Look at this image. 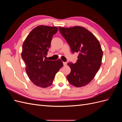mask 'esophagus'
<instances>
[{
    "label": "esophagus",
    "instance_id": "esophagus-1",
    "mask_svg": "<svg viewBox=\"0 0 122 122\" xmlns=\"http://www.w3.org/2000/svg\"><path fill=\"white\" fill-rule=\"evenodd\" d=\"M63 64H64V66H66L67 65V63L66 62H63Z\"/></svg>",
    "mask_w": 122,
    "mask_h": 122
}]
</instances>
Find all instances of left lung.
Returning <instances> with one entry per match:
<instances>
[{
    "label": "left lung",
    "instance_id": "left-lung-1",
    "mask_svg": "<svg viewBox=\"0 0 122 122\" xmlns=\"http://www.w3.org/2000/svg\"><path fill=\"white\" fill-rule=\"evenodd\" d=\"M58 29L71 52L79 53L76 62L68 64L71 69L67 76L68 81L76 87L86 86L93 79L101 65L103 51L100 44L92 33L84 27L60 26Z\"/></svg>",
    "mask_w": 122,
    "mask_h": 122
}]
</instances>
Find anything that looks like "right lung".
Masks as SVG:
<instances>
[{"label": "right lung", "mask_w": 122, "mask_h": 122, "mask_svg": "<svg viewBox=\"0 0 122 122\" xmlns=\"http://www.w3.org/2000/svg\"><path fill=\"white\" fill-rule=\"evenodd\" d=\"M56 27L40 25L29 33L22 45V58L26 64V72L36 86L47 87L52 84L56 73L63 66L61 60H46L52 36Z\"/></svg>", "instance_id": "add662e5"}]
</instances>
